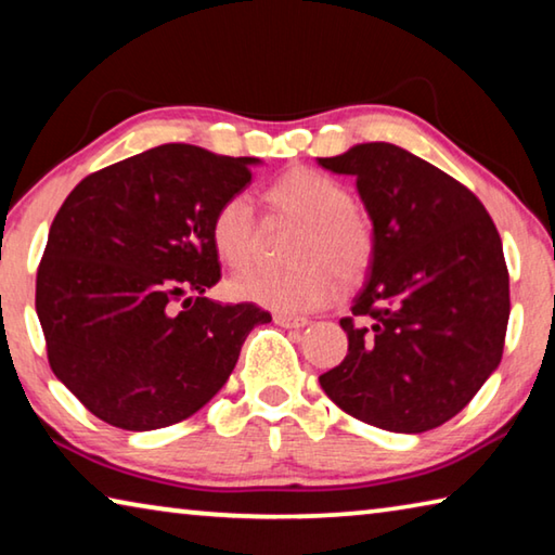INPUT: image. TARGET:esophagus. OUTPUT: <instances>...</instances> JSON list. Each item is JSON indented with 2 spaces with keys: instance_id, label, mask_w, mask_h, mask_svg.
Wrapping results in <instances>:
<instances>
[{
  "instance_id": "34e87169",
  "label": "esophagus",
  "mask_w": 555,
  "mask_h": 555,
  "mask_svg": "<svg viewBox=\"0 0 555 555\" xmlns=\"http://www.w3.org/2000/svg\"><path fill=\"white\" fill-rule=\"evenodd\" d=\"M274 323L281 325V327H306L308 325V318L304 315H291V313H276L274 315Z\"/></svg>"
}]
</instances>
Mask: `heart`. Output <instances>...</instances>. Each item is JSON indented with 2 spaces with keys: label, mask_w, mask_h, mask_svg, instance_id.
Segmentation results:
<instances>
[{
  "label": "heart",
  "mask_w": 555,
  "mask_h": 555,
  "mask_svg": "<svg viewBox=\"0 0 555 555\" xmlns=\"http://www.w3.org/2000/svg\"><path fill=\"white\" fill-rule=\"evenodd\" d=\"M271 220L300 222L291 249L294 269H255L230 284L234 298L281 313L315 311L340 296V288L362 284L377 255V232L370 212L350 191L315 168H291L264 191ZM218 257L232 269L257 259L261 224L247 195H230L210 222Z\"/></svg>",
  "instance_id": "obj_1"
}]
</instances>
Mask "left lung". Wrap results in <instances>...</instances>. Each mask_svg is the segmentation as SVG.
Here are the masks:
<instances>
[{
  "instance_id": "left-lung-1",
  "label": "left lung",
  "mask_w": 555,
  "mask_h": 555,
  "mask_svg": "<svg viewBox=\"0 0 555 555\" xmlns=\"http://www.w3.org/2000/svg\"><path fill=\"white\" fill-rule=\"evenodd\" d=\"M357 178L377 255L347 333L345 360L318 377L350 416L424 434L463 411L502 362L509 271L480 198L393 144L318 158Z\"/></svg>"
}]
</instances>
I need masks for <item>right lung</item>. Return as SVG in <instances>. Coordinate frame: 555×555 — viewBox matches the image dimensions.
I'll list each match as a JSON object with an SVG mask.
<instances>
[{"label":"right lung","instance_id":"add662e5","mask_svg":"<svg viewBox=\"0 0 555 555\" xmlns=\"http://www.w3.org/2000/svg\"><path fill=\"white\" fill-rule=\"evenodd\" d=\"M249 156L162 144L90 173L55 212L36 313L55 377L125 430L203 409L271 315L205 298L220 281L215 210L251 181Z\"/></svg>","mask_w":555,"mask_h":555}]
</instances>
